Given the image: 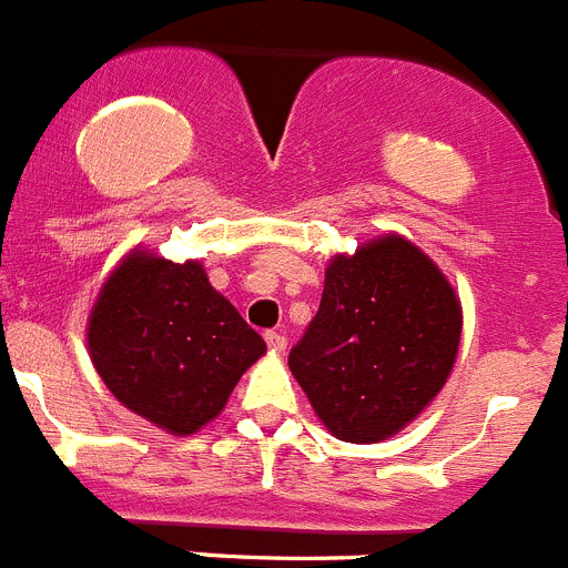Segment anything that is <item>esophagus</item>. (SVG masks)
I'll use <instances>...</instances> for the list:
<instances>
[{
	"mask_svg": "<svg viewBox=\"0 0 568 568\" xmlns=\"http://www.w3.org/2000/svg\"><path fill=\"white\" fill-rule=\"evenodd\" d=\"M266 344L272 353H277V356H283L285 347H288V338L283 336V333H266Z\"/></svg>",
	"mask_w": 568,
	"mask_h": 568,
	"instance_id": "34e87169",
	"label": "esophagus"
}]
</instances>
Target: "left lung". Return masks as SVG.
<instances>
[{
    "instance_id": "left-lung-1",
    "label": "left lung",
    "mask_w": 568,
    "mask_h": 568,
    "mask_svg": "<svg viewBox=\"0 0 568 568\" xmlns=\"http://www.w3.org/2000/svg\"><path fill=\"white\" fill-rule=\"evenodd\" d=\"M463 302L443 268L397 232L333 254L288 367L322 426L344 443L404 432L452 375Z\"/></svg>"
}]
</instances>
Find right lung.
<instances>
[{"label":"right lung","mask_w":568,"mask_h":568,"mask_svg":"<svg viewBox=\"0 0 568 568\" xmlns=\"http://www.w3.org/2000/svg\"><path fill=\"white\" fill-rule=\"evenodd\" d=\"M87 347L111 395L173 437L224 412L266 342L210 285L199 260L125 254L89 311Z\"/></svg>","instance_id":"add662e5"}]
</instances>
